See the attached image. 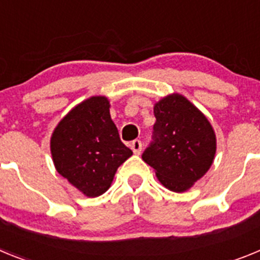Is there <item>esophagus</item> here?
I'll return each mask as SVG.
<instances>
[{
  "label": "esophagus",
  "instance_id": "34e87169",
  "mask_svg": "<svg viewBox=\"0 0 260 260\" xmlns=\"http://www.w3.org/2000/svg\"><path fill=\"white\" fill-rule=\"evenodd\" d=\"M130 147H132L133 152H134L135 155H139V153H141V151H142V142L138 141V139H135V141L132 142Z\"/></svg>",
  "mask_w": 260,
  "mask_h": 260
}]
</instances>
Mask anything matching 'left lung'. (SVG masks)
I'll use <instances>...</instances> for the list:
<instances>
[{
    "label": "left lung",
    "instance_id": "obj_1",
    "mask_svg": "<svg viewBox=\"0 0 260 260\" xmlns=\"http://www.w3.org/2000/svg\"><path fill=\"white\" fill-rule=\"evenodd\" d=\"M153 113V142L142 158L168 190L187 191L212 165L215 130L207 117L180 93L160 99Z\"/></svg>",
    "mask_w": 260,
    "mask_h": 260
}]
</instances>
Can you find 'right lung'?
<instances>
[{
    "label": "right lung",
    "instance_id": "1",
    "mask_svg": "<svg viewBox=\"0 0 260 260\" xmlns=\"http://www.w3.org/2000/svg\"><path fill=\"white\" fill-rule=\"evenodd\" d=\"M105 96H91L66 114L50 137L56 171L88 198L104 194L133 155L121 142Z\"/></svg>",
    "mask_w": 260,
    "mask_h": 260
}]
</instances>
